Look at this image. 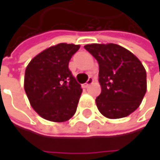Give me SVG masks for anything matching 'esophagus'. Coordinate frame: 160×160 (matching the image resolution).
Listing matches in <instances>:
<instances>
[{"mask_svg": "<svg viewBox=\"0 0 160 160\" xmlns=\"http://www.w3.org/2000/svg\"><path fill=\"white\" fill-rule=\"evenodd\" d=\"M92 82H93V79H92V77H90V78L88 79V80H87V82H86L83 86H84L85 88H87V87H89L91 84H92Z\"/></svg>", "mask_w": 160, "mask_h": 160, "instance_id": "esophagus-1", "label": "esophagus"}]
</instances>
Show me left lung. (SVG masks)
I'll use <instances>...</instances> for the list:
<instances>
[{
	"mask_svg": "<svg viewBox=\"0 0 160 160\" xmlns=\"http://www.w3.org/2000/svg\"><path fill=\"white\" fill-rule=\"evenodd\" d=\"M99 64L101 93L95 99L98 110L108 118L129 116L138 108L146 92V72L141 61L118 44L84 46Z\"/></svg>",
	"mask_w": 160,
	"mask_h": 160,
	"instance_id": "obj_1",
	"label": "left lung"
}]
</instances>
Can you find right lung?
Here are the masks:
<instances>
[{"label": "right lung", "instance_id": "obj_1", "mask_svg": "<svg viewBox=\"0 0 160 160\" xmlns=\"http://www.w3.org/2000/svg\"><path fill=\"white\" fill-rule=\"evenodd\" d=\"M80 45L59 43L42 51L28 65L24 88L33 109L42 118L63 122L77 110L82 92L68 63Z\"/></svg>", "mask_w": 160, "mask_h": 160}]
</instances>
